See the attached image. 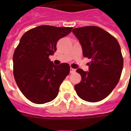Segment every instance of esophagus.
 Instances as JSON below:
<instances>
[{
    "mask_svg": "<svg viewBox=\"0 0 131 131\" xmlns=\"http://www.w3.org/2000/svg\"><path fill=\"white\" fill-rule=\"evenodd\" d=\"M74 72H75V69L73 68H70V73H74Z\"/></svg>",
    "mask_w": 131,
    "mask_h": 131,
    "instance_id": "34e87169",
    "label": "esophagus"
}]
</instances>
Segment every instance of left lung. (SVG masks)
<instances>
[{"instance_id": "8db88e82", "label": "left lung", "mask_w": 131, "mask_h": 131, "mask_svg": "<svg viewBox=\"0 0 131 131\" xmlns=\"http://www.w3.org/2000/svg\"><path fill=\"white\" fill-rule=\"evenodd\" d=\"M72 32L79 40L83 56L91 60L89 71L77 70L81 81L74 85L75 91L85 101H101L120 79L124 66L120 46L112 35L96 26L75 28Z\"/></svg>"}]
</instances>
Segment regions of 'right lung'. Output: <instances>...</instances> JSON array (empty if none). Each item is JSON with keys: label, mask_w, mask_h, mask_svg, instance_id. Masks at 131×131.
Wrapping results in <instances>:
<instances>
[{"label": "right lung", "mask_w": 131, "mask_h": 131, "mask_svg": "<svg viewBox=\"0 0 131 131\" xmlns=\"http://www.w3.org/2000/svg\"><path fill=\"white\" fill-rule=\"evenodd\" d=\"M72 27L41 25L21 36L13 54V74L22 94L35 104L53 100L69 74L67 63L54 65L49 59L57 50V43Z\"/></svg>", "instance_id": "1"}]
</instances>
